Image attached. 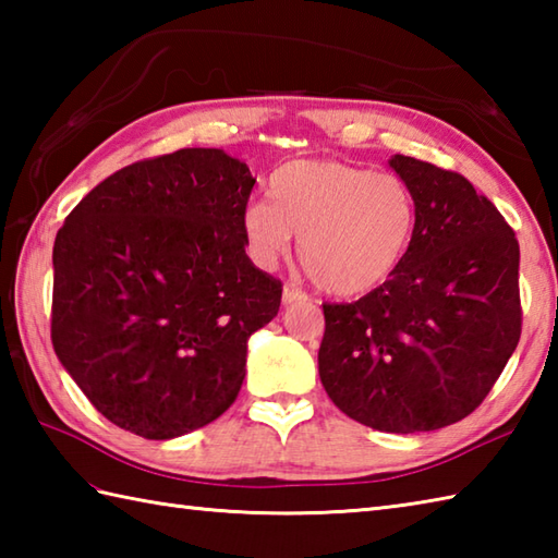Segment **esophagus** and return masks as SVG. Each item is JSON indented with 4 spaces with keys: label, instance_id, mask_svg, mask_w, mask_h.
<instances>
[{
    "label": "esophagus",
    "instance_id": "1",
    "mask_svg": "<svg viewBox=\"0 0 558 558\" xmlns=\"http://www.w3.org/2000/svg\"><path fill=\"white\" fill-rule=\"evenodd\" d=\"M294 302H306V294L292 286L282 288V304H294Z\"/></svg>",
    "mask_w": 558,
    "mask_h": 558
}]
</instances>
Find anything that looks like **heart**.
<instances>
[{"mask_svg":"<svg viewBox=\"0 0 558 558\" xmlns=\"http://www.w3.org/2000/svg\"><path fill=\"white\" fill-rule=\"evenodd\" d=\"M252 201L242 234L258 266H272L300 234V260L318 288L360 298L396 276L417 232V201L396 174L338 160H292Z\"/></svg>","mask_w":558,"mask_h":558,"instance_id":"1","label":"heart"}]
</instances>
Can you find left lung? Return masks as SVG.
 <instances>
[{"label": "left lung", "instance_id": "left-lung-1", "mask_svg": "<svg viewBox=\"0 0 558 558\" xmlns=\"http://www.w3.org/2000/svg\"><path fill=\"white\" fill-rule=\"evenodd\" d=\"M390 168L417 201L405 264L352 304H324L328 398L388 434L456 424L487 398L520 340L515 232L465 177L408 156Z\"/></svg>", "mask_w": 558, "mask_h": 558}]
</instances>
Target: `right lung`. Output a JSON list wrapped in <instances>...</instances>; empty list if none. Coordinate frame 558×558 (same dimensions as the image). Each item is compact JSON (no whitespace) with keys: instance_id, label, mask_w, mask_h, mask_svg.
Wrapping results in <instances>:
<instances>
[{"instance_id":"right-lung-1","label":"right lung","mask_w":558,"mask_h":558,"mask_svg":"<svg viewBox=\"0 0 558 558\" xmlns=\"http://www.w3.org/2000/svg\"><path fill=\"white\" fill-rule=\"evenodd\" d=\"M254 182L220 148H182L110 174L57 232L52 345L112 424L165 441L240 393L282 298L244 252Z\"/></svg>"}]
</instances>
